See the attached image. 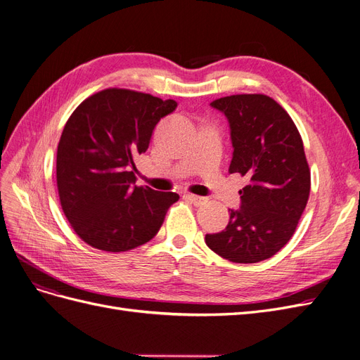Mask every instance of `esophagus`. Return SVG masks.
Returning <instances> with one entry per match:
<instances>
[{
  "label": "esophagus",
  "instance_id": "34e87169",
  "mask_svg": "<svg viewBox=\"0 0 360 360\" xmlns=\"http://www.w3.org/2000/svg\"><path fill=\"white\" fill-rule=\"evenodd\" d=\"M184 197H186V200L191 201V202H193L195 205H202V204L207 202V198H205V197H200V195L186 193V195H184Z\"/></svg>",
  "mask_w": 360,
  "mask_h": 360
}]
</instances>
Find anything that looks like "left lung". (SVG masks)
<instances>
[{"label":"left lung","mask_w":360,"mask_h":360,"mask_svg":"<svg viewBox=\"0 0 360 360\" xmlns=\"http://www.w3.org/2000/svg\"><path fill=\"white\" fill-rule=\"evenodd\" d=\"M230 123V174L248 177L240 209L230 210L225 230L205 234L213 252L233 263L274 257L292 237L307 207L311 171L291 117L264 94H234L213 101Z\"/></svg>","instance_id":"8db88e82"}]
</instances>
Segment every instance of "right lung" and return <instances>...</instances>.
Masks as SVG:
<instances>
[{
	"mask_svg": "<svg viewBox=\"0 0 360 360\" xmlns=\"http://www.w3.org/2000/svg\"><path fill=\"white\" fill-rule=\"evenodd\" d=\"M177 102L124 89L102 90L70 115L57 150L61 209L90 246L124 252L153 238L179 193L135 186L134 159Z\"/></svg>",
	"mask_w": 360,
	"mask_h": 360,
	"instance_id": "1",
	"label": "right lung"
}]
</instances>
